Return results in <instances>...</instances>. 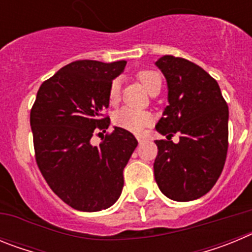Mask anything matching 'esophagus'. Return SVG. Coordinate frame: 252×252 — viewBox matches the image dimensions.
<instances>
[{
	"mask_svg": "<svg viewBox=\"0 0 252 252\" xmlns=\"http://www.w3.org/2000/svg\"><path fill=\"white\" fill-rule=\"evenodd\" d=\"M145 137H144V136H137V141H139L140 142V144H142V142H144V141H145Z\"/></svg>",
	"mask_w": 252,
	"mask_h": 252,
	"instance_id": "obj_1",
	"label": "esophagus"
}]
</instances>
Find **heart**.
<instances>
[{
    "label": "heart",
    "mask_w": 252,
    "mask_h": 252,
    "mask_svg": "<svg viewBox=\"0 0 252 252\" xmlns=\"http://www.w3.org/2000/svg\"><path fill=\"white\" fill-rule=\"evenodd\" d=\"M137 78L145 87L149 93L157 88L161 87V77L155 70H141L137 73ZM108 98L111 103H116L120 98V81L115 79L111 83L108 91ZM113 122L116 126L131 131V132H140L142 128L146 127L151 122V116L144 111H137L130 107H122L119 111H116L113 115Z\"/></svg>",
    "instance_id": "obj_1"
}]
</instances>
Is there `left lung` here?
Listing matches in <instances>:
<instances>
[{"label": "left lung", "instance_id": "8db88e82", "mask_svg": "<svg viewBox=\"0 0 252 252\" xmlns=\"http://www.w3.org/2000/svg\"><path fill=\"white\" fill-rule=\"evenodd\" d=\"M157 66L168 83V102L155 126L166 140H157L154 175L159 189L178 202L208 193L223 170L228 149V106L217 81L197 64L164 55ZM178 132L180 142L171 136Z\"/></svg>", "mask_w": 252, "mask_h": 252}]
</instances>
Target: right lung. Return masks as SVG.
Here are the masks:
<instances>
[{"label":"right lung","mask_w":252,"mask_h":252,"mask_svg":"<svg viewBox=\"0 0 252 252\" xmlns=\"http://www.w3.org/2000/svg\"><path fill=\"white\" fill-rule=\"evenodd\" d=\"M125 66V60L73 62L40 86L31 108L37 166L51 190L78 211L97 212L119 199L124 169L137 146L132 133L121 127L102 137L98 146L91 144L94 133L110 126V117L103 116L108 91Z\"/></svg>","instance_id":"obj_1"}]
</instances>
